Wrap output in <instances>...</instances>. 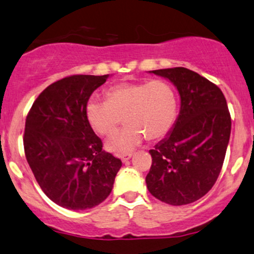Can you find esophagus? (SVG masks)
<instances>
[{"instance_id":"1","label":"esophagus","mask_w":254,"mask_h":254,"mask_svg":"<svg viewBox=\"0 0 254 254\" xmlns=\"http://www.w3.org/2000/svg\"><path fill=\"white\" fill-rule=\"evenodd\" d=\"M131 157V154H123V155H120V159L123 162H126V161H128Z\"/></svg>"}]
</instances>
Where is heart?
Returning <instances> with one entry per match:
<instances>
[{"mask_svg":"<svg viewBox=\"0 0 254 254\" xmlns=\"http://www.w3.org/2000/svg\"><path fill=\"white\" fill-rule=\"evenodd\" d=\"M105 97L106 101L91 98L85 112L93 130L104 136L113 134L123 120L127 124L107 140L106 148L112 153L130 151L144 137L163 139L175 125L177 97L173 86L162 79L118 84L108 88Z\"/></svg>","mask_w":254,"mask_h":254,"instance_id":"obj_1","label":"heart"}]
</instances>
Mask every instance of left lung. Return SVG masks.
<instances>
[{"label":"left lung","instance_id":"left-lung-1","mask_svg":"<svg viewBox=\"0 0 254 254\" xmlns=\"http://www.w3.org/2000/svg\"><path fill=\"white\" fill-rule=\"evenodd\" d=\"M173 83L181 111L173 130L150 149L149 192L170 205L190 204L210 191L222 170L231 115L216 84L186 67L151 71Z\"/></svg>","mask_w":254,"mask_h":254}]
</instances>
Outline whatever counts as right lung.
I'll list each match as a JSON object with an SVG mask.
<instances>
[{
  "label": "right lung",
  "instance_id": "add662e5",
  "mask_svg": "<svg viewBox=\"0 0 254 254\" xmlns=\"http://www.w3.org/2000/svg\"><path fill=\"white\" fill-rule=\"evenodd\" d=\"M107 77L63 78L38 95L26 115V161L45 195L65 209H91L104 202L123 166L103 151L85 112L91 94Z\"/></svg>",
  "mask_w": 254,
  "mask_h": 254
}]
</instances>
